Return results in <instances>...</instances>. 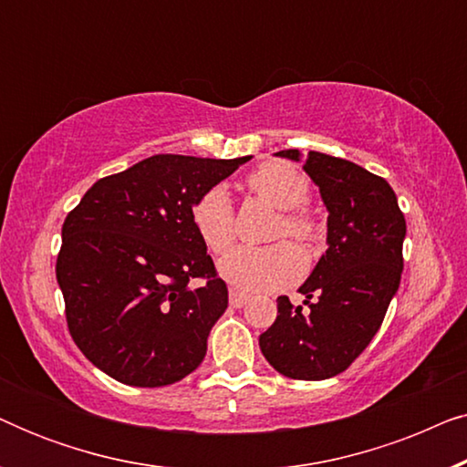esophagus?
Here are the masks:
<instances>
[{
    "label": "esophagus",
    "mask_w": 467,
    "mask_h": 467,
    "mask_svg": "<svg viewBox=\"0 0 467 467\" xmlns=\"http://www.w3.org/2000/svg\"><path fill=\"white\" fill-rule=\"evenodd\" d=\"M248 297H251L248 293L235 289V286L229 289V304H232L234 308H240V306H244L248 302Z\"/></svg>",
    "instance_id": "esophagus-1"
}]
</instances>
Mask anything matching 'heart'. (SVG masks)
I'll list each match as a JSON object with an SVG mask.
<instances>
[{
    "label": "heart",
    "instance_id": "heart-1",
    "mask_svg": "<svg viewBox=\"0 0 467 467\" xmlns=\"http://www.w3.org/2000/svg\"><path fill=\"white\" fill-rule=\"evenodd\" d=\"M248 189L270 206L280 210L274 238L291 235L304 244L318 238V223L302 203L308 200V182L286 163H264L248 176ZM234 206L227 189L214 184L191 206V223L210 253L223 254L235 240ZM221 276L246 291H274L289 285L304 270V254L293 242L272 246H240L225 254L219 265Z\"/></svg>",
    "mask_w": 467,
    "mask_h": 467
}]
</instances>
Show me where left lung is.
Segmentation results:
<instances>
[{
	"label": "left lung",
	"instance_id": "obj_1",
	"mask_svg": "<svg viewBox=\"0 0 467 467\" xmlns=\"http://www.w3.org/2000/svg\"><path fill=\"white\" fill-rule=\"evenodd\" d=\"M276 155L299 161L296 149ZM304 170L329 210V246L299 286L304 306L280 296L259 347L276 372L325 380L344 372L380 329L404 270L406 219L385 178L361 165L310 150Z\"/></svg>",
	"mask_w": 467,
	"mask_h": 467
}]
</instances>
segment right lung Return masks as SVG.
<instances>
[{"mask_svg":"<svg viewBox=\"0 0 467 467\" xmlns=\"http://www.w3.org/2000/svg\"><path fill=\"white\" fill-rule=\"evenodd\" d=\"M248 159L152 155L99 178L66 216L57 283L69 336L101 372L165 387L203 361L227 285L191 206Z\"/></svg>","mask_w":467,"mask_h":467,"instance_id":"obj_1","label":"right lung"}]
</instances>
